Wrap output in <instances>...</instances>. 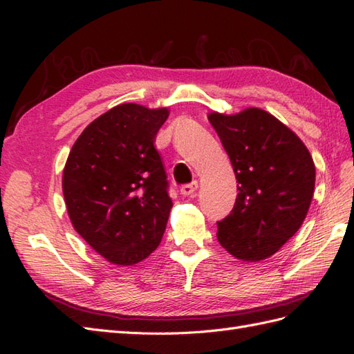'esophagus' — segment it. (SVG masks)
Instances as JSON below:
<instances>
[{
    "label": "esophagus",
    "instance_id": "obj_1",
    "mask_svg": "<svg viewBox=\"0 0 354 354\" xmlns=\"http://www.w3.org/2000/svg\"><path fill=\"white\" fill-rule=\"evenodd\" d=\"M198 189H199L198 181H193L192 184H185L181 187V194L183 196H193V194L198 192Z\"/></svg>",
    "mask_w": 354,
    "mask_h": 354
}]
</instances>
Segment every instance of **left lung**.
Returning <instances> with one entry per match:
<instances>
[{
    "label": "left lung",
    "mask_w": 354,
    "mask_h": 354,
    "mask_svg": "<svg viewBox=\"0 0 354 354\" xmlns=\"http://www.w3.org/2000/svg\"><path fill=\"white\" fill-rule=\"evenodd\" d=\"M237 179L232 212L217 222V240L232 257L261 261L274 255L301 227L315 192L313 158L268 111L209 112Z\"/></svg>",
    "instance_id": "1"
}]
</instances>
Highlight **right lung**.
<instances>
[{
    "mask_svg": "<svg viewBox=\"0 0 354 354\" xmlns=\"http://www.w3.org/2000/svg\"><path fill=\"white\" fill-rule=\"evenodd\" d=\"M169 114V108L117 104L85 127L66 158L70 221L112 265H137L162 239L173 202L155 138Z\"/></svg>",
    "mask_w": 354,
    "mask_h": 354,
    "instance_id": "1",
    "label": "right lung"
}]
</instances>
